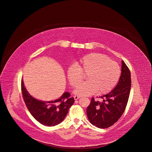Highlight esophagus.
Listing matches in <instances>:
<instances>
[{"mask_svg":"<svg viewBox=\"0 0 152 152\" xmlns=\"http://www.w3.org/2000/svg\"><path fill=\"white\" fill-rule=\"evenodd\" d=\"M80 98V97H79V96H75L74 97V99H75V100H77V99H79Z\"/></svg>","mask_w":152,"mask_h":152,"instance_id":"obj_1","label":"esophagus"}]
</instances>
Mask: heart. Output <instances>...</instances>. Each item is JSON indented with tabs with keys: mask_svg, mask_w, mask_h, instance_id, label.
Returning <instances> with one entry per match:
<instances>
[{
	"mask_svg": "<svg viewBox=\"0 0 152 152\" xmlns=\"http://www.w3.org/2000/svg\"><path fill=\"white\" fill-rule=\"evenodd\" d=\"M85 82L75 89L79 96H90L96 92L102 94L110 91L117 84L121 75V68L114 61L99 53H91L80 59L76 64L68 68L67 79L69 84L75 87L84 78Z\"/></svg>",
	"mask_w": 152,
	"mask_h": 152,
	"instance_id": "heart-1",
	"label": "heart"
}]
</instances>
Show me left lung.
I'll use <instances>...</instances> for the list:
<instances>
[{"label": "left lung", "mask_w": 152, "mask_h": 152, "mask_svg": "<svg viewBox=\"0 0 152 152\" xmlns=\"http://www.w3.org/2000/svg\"><path fill=\"white\" fill-rule=\"evenodd\" d=\"M131 87L130 70L122 61L121 76L115 88L109 94L99 97L102 101L92 98L87 107V116L91 124L99 128H106L115 123L126 108Z\"/></svg>", "instance_id": "obj_1"}]
</instances>
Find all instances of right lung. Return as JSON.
Instances as JSON below:
<instances>
[{
    "mask_svg": "<svg viewBox=\"0 0 152 152\" xmlns=\"http://www.w3.org/2000/svg\"><path fill=\"white\" fill-rule=\"evenodd\" d=\"M21 86L25 103L31 115L46 126H55L61 123L74 103V98L71 97L68 92L64 93L58 99L44 102L31 96L26 91L23 80Z\"/></svg>",
    "mask_w": 152,
    "mask_h": 152,
    "instance_id": "right-lung-1",
    "label": "right lung"
}]
</instances>
